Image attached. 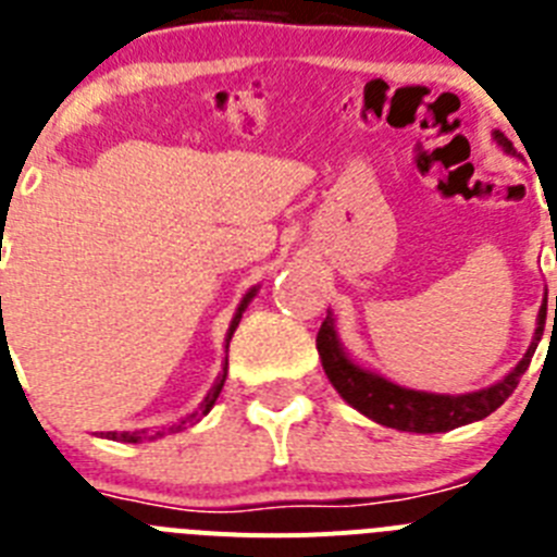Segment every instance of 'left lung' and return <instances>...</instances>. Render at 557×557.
<instances>
[{
  "mask_svg": "<svg viewBox=\"0 0 557 557\" xmlns=\"http://www.w3.org/2000/svg\"><path fill=\"white\" fill-rule=\"evenodd\" d=\"M496 139L505 151H512V143L505 134L496 132ZM555 317H557V299H555ZM546 322V299L539 311V327H535V338L530 350L524 352V359L516 364V370L502 379L499 384L480 389V393L468 395H434V393H414L406 386L393 384V381L381 379L375 372L361 370L359 364H352L345 356V350L338 347L336 327H333V317L327 313L322 327L317 333V350L322 356V367H325L327 379L336 386V393L356 406L361 414L372 418L375 423L398 429V432H418V434H434L448 432L457 425L473 423V420L487 418L496 412L502 404L512 395V389L519 386V379L527 372L533 352L539 347L541 336H544Z\"/></svg>",
  "mask_w": 557,
  "mask_h": 557,
  "instance_id": "1",
  "label": "left lung"
}]
</instances>
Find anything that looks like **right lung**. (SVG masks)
<instances>
[{
  "mask_svg": "<svg viewBox=\"0 0 557 557\" xmlns=\"http://www.w3.org/2000/svg\"><path fill=\"white\" fill-rule=\"evenodd\" d=\"M251 297H255V288H251L249 294H246L244 299H240V306H238V313H235V319H232V325H230V333H226V347H230V338H232V333H235V327H238V322H240V317H244V311H246V306H249L251 302ZM224 381H226V361H224V372H221L219 375V381H215V386H212L210 393H207V398H205V404L198 406L196 412L190 414V418H185L182 420V423H176V425H171V429H168V432H178V429H185L187 423H196V420H201L205 418L207 412H210L212 406H215V400H219V395H221V389H224ZM164 432H157L153 434V437H162ZM106 437L109 440H120V443H139V440L145 437V432H109L106 434Z\"/></svg>",
  "mask_w": 557,
  "mask_h": 557,
  "instance_id": "obj_1",
  "label": "right lung"
}]
</instances>
